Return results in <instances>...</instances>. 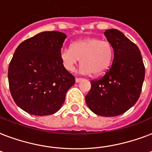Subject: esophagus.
Returning a JSON list of instances; mask_svg holds the SVG:
<instances>
[{"label":"esophagus","mask_w":152,"mask_h":152,"mask_svg":"<svg viewBox=\"0 0 152 152\" xmlns=\"http://www.w3.org/2000/svg\"><path fill=\"white\" fill-rule=\"evenodd\" d=\"M83 80V78H79V77H76V83H79L80 81H81Z\"/></svg>","instance_id":"obj_1"}]
</instances>
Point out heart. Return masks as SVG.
Wrapping results in <instances>:
<instances>
[{
  "mask_svg": "<svg viewBox=\"0 0 152 152\" xmlns=\"http://www.w3.org/2000/svg\"><path fill=\"white\" fill-rule=\"evenodd\" d=\"M113 57L112 45L97 38L75 42L72 44L71 49H64L61 53V59L67 70L72 71L81 59L82 72L93 76L104 73L110 66Z\"/></svg>",
  "mask_w": 152,
  "mask_h": 152,
  "instance_id": "b5f03b06",
  "label": "heart"
}]
</instances>
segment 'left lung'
Wrapping results in <instances>:
<instances>
[{"label": "left lung", "mask_w": 152, "mask_h": 152, "mask_svg": "<svg viewBox=\"0 0 152 152\" xmlns=\"http://www.w3.org/2000/svg\"><path fill=\"white\" fill-rule=\"evenodd\" d=\"M113 49L110 69L98 80L91 81L86 103L95 114L115 117L122 114L139 99L145 68L139 48L122 32L108 29L104 32Z\"/></svg>", "instance_id": "obj_1"}]
</instances>
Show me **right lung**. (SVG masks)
I'll return each mask as SVG.
<instances>
[{"mask_svg": "<svg viewBox=\"0 0 152 152\" xmlns=\"http://www.w3.org/2000/svg\"><path fill=\"white\" fill-rule=\"evenodd\" d=\"M65 39V34L57 31L41 32L21 42L13 54L8 72L11 95L30 114L56 113L75 83L61 59Z\"/></svg>", "mask_w": 152, "mask_h": 152, "instance_id": "1", "label": "right lung"}]
</instances>
